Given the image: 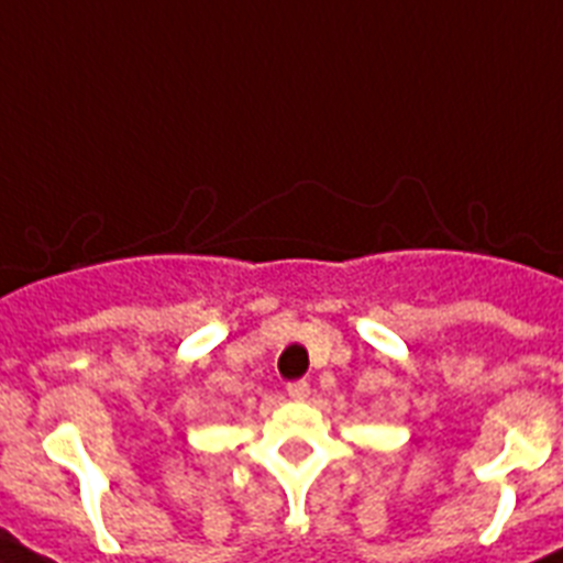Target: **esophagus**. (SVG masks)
<instances>
[{
	"label": "esophagus",
	"mask_w": 563,
	"mask_h": 563,
	"mask_svg": "<svg viewBox=\"0 0 563 563\" xmlns=\"http://www.w3.org/2000/svg\"><path fill=\"white\" fill-rule=\"evenodd\" d=\"M288 398H294V401H302V398H308V393H311V384L308 382H291L286 387Z\"/></svg>",
	"instance_id": "34e87169"
}]
</instances>
